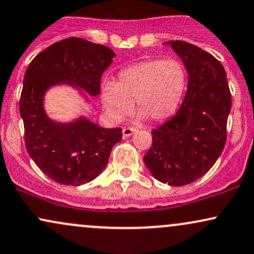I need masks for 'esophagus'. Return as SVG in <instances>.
Segmentation results:
<instances>
[{
    "mask_svg": "<svg viewBox=\"0 0 254 254\" xmlns=\"http://www.w3.org/2000/svg\"><path fill=\"white\" fill-rule=\"evenodd\" d=\"M136 132H137V129H135V127H124L123 131H122L124 138L130 137L131 135H133V133H136Z\"/></svg>",
    "mask_w": 254,
    "mask_h": 254,
    "instance_id": "34e87169",
    "label": "esophagus"
}]
</instances>
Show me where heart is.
I'll return each instance as SVG.
<instances>
[{"instance_id":"heart-1","label":"heart","mask_w":254,"mask_h":254,"mask_svg":"<svg viewBox=\"0 0 254 254\" xmlns=\"http://www.w3.org/2000/svg\"><path fill=\"white\" fill-rule=\"evenodd\" d=\"M188 74L176 59L146 60L122 69L116 84L103 87L102 102L109 117L122 121L136 103L138 118L161 122L176 112L186 92Z\"/></svg>"}]
</instances>
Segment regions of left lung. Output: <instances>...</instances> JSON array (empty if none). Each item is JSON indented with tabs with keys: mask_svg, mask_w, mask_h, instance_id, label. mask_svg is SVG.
Instances as JSON below:
<instances>
[{
	"mask_svg": "<svg viewBox=\"0 0 254 254\" xmlns=\"http://www.w3.org/2000/svg\"><path fill=\"white\" fill-rule=\"evenodd\" d=\"M188 73L187 93L174 117L151 131L144 163L157 181L185 186L214 166L226 143L232 99L221 63L188 42L166 41Z\"/></svg>",
	"mask_w": 254,
	"mask_h": 254,
	"instance_id": "left-lung-1",
	"label": "left lung"
}]
</instances>
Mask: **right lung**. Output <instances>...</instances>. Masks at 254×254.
Listing matches in <instances>:
<instances>
[{"label": "right lung", "instance_id": "right-lung-1", "mask_svg": "<svg viewBox=\"0 0 254 254\" xmlns=\"http://www.w3.org/2000/svg\"><path fill=\"white\" fill-rule=\"evenodd\" d=\"M115 57L106 46L68 38L42 51L27 68L20 99L27 151L40 170L60 185L81 186L96 179L122 139V130L99 127L85 115L56 121L46 111V94L68 86L90 105V96L99 94L100 79Z\"/></svg>", "mask_w": 254, "mask_h": 254}]
</instances>
